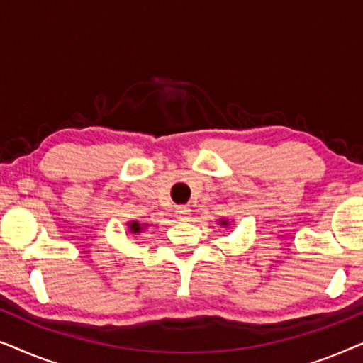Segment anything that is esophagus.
I'll return each instance as SVG.
<instances>
[{"mask_svg":"<svg viewBox=\"0 0 363 363\" xmlns=\"http://www.w3.org/2000/svg\"><path fill=\"white\" fill-rule=\"evenodd\" d=\"M175 216L178 218V220H188V218H190V208H188V206H177Z\"/></svg>","mask_w":363,"mask_h":363,"instance_id":"obj_1","label":"esophagus"}]
</instances>
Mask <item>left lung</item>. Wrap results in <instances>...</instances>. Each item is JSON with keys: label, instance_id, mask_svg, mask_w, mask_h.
<instances>
[{"label": "left lung", "instance_id": "left-lung-1", "mask_svg": "<svg viewBox=\"0 0 363 363\" xmlns=\"http://www.w3.org/2000/svg\"><path fill=\"white\" fill-rule=\"evenodd\" d=\"M221 225H228V223L226 221H221Z\"/></svg>", "mask_w": 363, "mask_h": 363}]
</instances>
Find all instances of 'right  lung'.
Returning <instances> with one entry per match:
<instances>
[{"label":"right lung","instance_id":"1","mask_svg":"<svg viewBox=\"0 0 363 363\" xmlns=\"http://www.w3.org/2000/svg\"><path fill=\"white\" fill-rule=\"evenodd\" d=\"M130 230H132L133 233H138V231L142 230V228H140V225H138L137 221H133V223H130Z\"/></svg>","mask_w":363,"mask_h":363}]
</instances>
